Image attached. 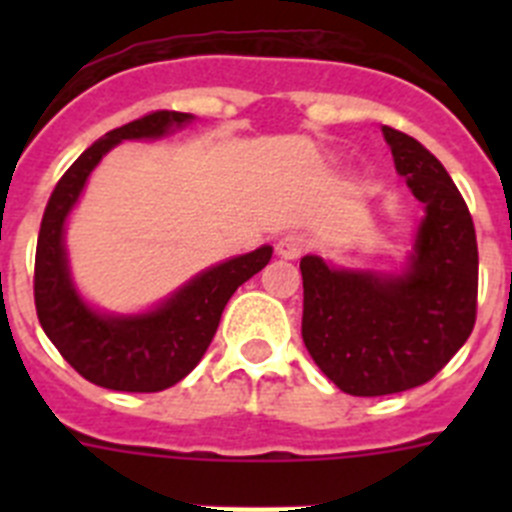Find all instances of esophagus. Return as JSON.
I'll return each instance as SVG.
<instances>
[{
  "mask_svg": "<svg viewBox=\"0 0 512 512\" xmlns=\"http://www.w3.org/2000/svg\"><path fill=\"white\" fill-rule=\"evenodd\" d=\"M307 248H310V238L305 233H287L277 243V253L282 259H297Z\"/></svg>",
  "mask_w": 512,
  "mask_h": 512,
  "instance_id": "34e87169",
  "label": "esophagus"
}]
</instances>
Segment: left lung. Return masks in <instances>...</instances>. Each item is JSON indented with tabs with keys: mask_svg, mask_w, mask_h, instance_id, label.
<instances>
[{
	"mask_svg": "<svg viewBox=\"0 0 512 512\" xmlns=\"http://www.w3.org/2000/svg\"><path fill=\"white\" fill-rule=\"evenodd\" d=\"M397 174L423 202L402 274L333 269L305 256L302 341L320 372L356 397L395 395L436 377L477 320V235L449 171L428 148L384 125Z\"/></svg>",
	"mask_w": 512,
	"mask_h": 512,
	"instance_id": "left-lung-1",
	"label": "left lung"
}]
</instances>
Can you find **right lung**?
I'll use <instances>...</instances> for the list:
<instances>
[{
	"label": "right lung",
	"mask_w": 512,
	"mask_h": 512,
	"mask_svg": "<svg viewBox=\"0 0 512 512\" xmlns=\"http://www.w3.org/2000/svg\"><path fill=\"white\" fill-rule=\"evenodd\" d=\"M194 117L158 110L110 130L76 158L45 205L35 251V310L45 336L76 372L117 392H161L200 364L220 315L243 282L271 259V246L202 271L151 312L102 315L81 300L69 274L63 228L94 166L122 140L161 138Z\"/></svg>",
	"instance_id": "1"
}]
</instances>
